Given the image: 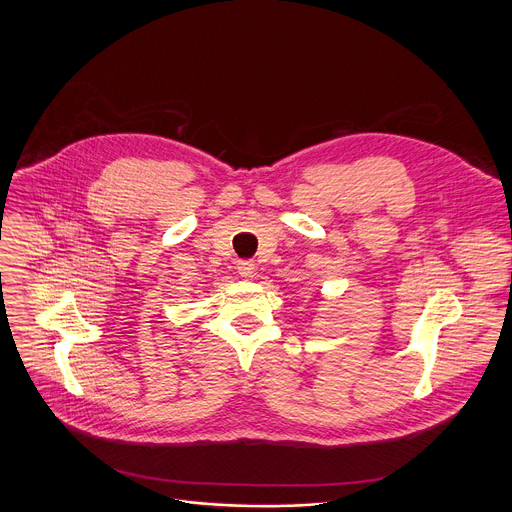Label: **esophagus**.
<instances>
[{"label": "esophagus", "instance_id": "obj_1", "mask_svg": "<svg viewBox=\"0 0 512 512\" xmlns=\"http://www.w3.org/2000/svg\"><path fill=\"white\" fill-rule=\"evenodd\" d=\"M237 271H239V275L241 277H245V279H251L253 275H255V263L253 261H239L237 263Z\"/></svg>", "mask_w": 512, "mask_h": 512}]
</instances>
